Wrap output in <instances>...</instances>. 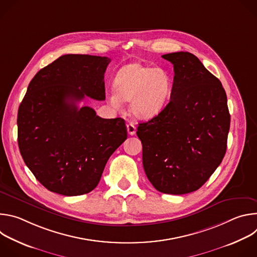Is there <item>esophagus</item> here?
<instances>
[{
	"label": "esophagus",
	"mask_w": 257,
	"mask_h": 257,
	"mask_svg": "<svg viewBox=\"0 0 257 257\" xmlns=\"http://www.w3.org/2000/svg\"><path fill=\"white\" fill-rule=\"evenodd\" d=\"M127 131H128L129 135H134L136 133V126L132 123H129L127 125Z\"/></svg>",
	"instance_id": "esophagus-1"
}]
</instances>
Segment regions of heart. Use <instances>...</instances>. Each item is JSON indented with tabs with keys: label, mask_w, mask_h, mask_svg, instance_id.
<instances>
[{
	"label": "heart",
	"mask_w": 257,
	"mask_h": 257,
	"mask_svg": "<svg viewBox=\"0 0 257 257\" xmlns=\"http://www.w3.org/2000/svg\"><path fill=\"white\" fill-rule=\"evenodd\" d=\"M115 88L106 92V100L119 109L131 101L130 111L138 119L157 116L167 104L173 87L169 73L163 69L133 63L121 68L115 78Z\"/></svg>",
	"instance_id": "b5f03b06"
}]
</instances>
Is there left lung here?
I'll return each mask as SVG.
<instances>
[{
    "label": "left lung",
    "instance_id": "8db88e82",
    "mask_svg": "<svg viewBox=\"0 0 257 257\" xmlns=\"http://www.w3.org/2000/svg\"><path fill=\"white\" fill-rule=\"evenodd\" d=\"M162 57L174 66L171 98L136 134L153 186L181 195L199 189L222 163L231 119L221 81L197 57L188 52Z\"/></svg>",
    "mask_w": 257,
    "mask_h": 257
}]
</instances>
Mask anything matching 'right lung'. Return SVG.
<instances>
[{
  "mask_svg": "<svg viewBox=\"0 0 257 257\" xmlns=\"http://www.w3.org/2000/svg\"><path fill=\"white\" fill-rule=\"evenodd\" d=\"M111 59L64 55L30 81L17 117L18 146L34 177L48 190L65 196L92 191L104 166L127 138L122 118L102 119L85 95L103 100V75Z\"/></svg>",
  "mask_w": 257,
  "mask_h": 257,
  "instance_id": "right-lung-1",
  "label": "right lung"
}]
</instances>
